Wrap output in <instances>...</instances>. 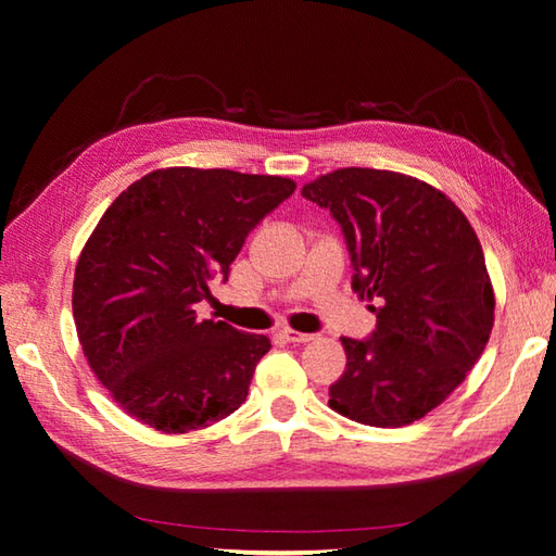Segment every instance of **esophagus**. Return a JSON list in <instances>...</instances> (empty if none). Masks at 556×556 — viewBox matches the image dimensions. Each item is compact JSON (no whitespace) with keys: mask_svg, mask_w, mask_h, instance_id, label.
Segmentation results:
<instances>
[{"mask_svg":"<svg viewBox=\"0 0 556 556\" xmlns=\"http://www.w3.org/2000/svg\"><path fill=\"white\" fill-rule=\"evenodd\" d=\"M281 336H285L289 343H312L316 338L314 333H301V331H294V328H285Z\"/></svg>","mask_w":556,"mask_h":556,"instance_id":"obj_1","label":"esophagus"}]
</instances>
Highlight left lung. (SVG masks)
Listing matches in <instances>:
<instances>
[{"label":"left lung","instance_id":"obj_1","mask_svg":"<svg viewBox=\"0 0 556 556\" xmlns=\"http://www.w3.org/2000/svg\"><path fill=\"white\" fill-rule=\"evenodd\" d=\"M341 225L353 291L378 299L370 338H341L345 370L328 407L368 427H404L439 407L478 363L495 296L466 215L419 178L338 168L301 188Z\"/></svg>","mask_w":556,"mask_h":556}]
</instances>
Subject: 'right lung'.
I'll return each mask as SVG.
<instances>
[{"instance_id": "add662e5", "label": "right lung", "mask_w": 556, "mask_h": 556, "mask_svg": "<svg viewBox=\"0 0 556 556\" xmlns=\"http://www.w3.org/2000/svg\"><path fill=\"white\" fill-rule=\"evenodd\" d=\"M294 188L281 176L172 166L139 178L102 215L75 267V331L92 372L137 421L186 434L248 397L269 338L195 306Z\"/></svg>"}]
</instances>
